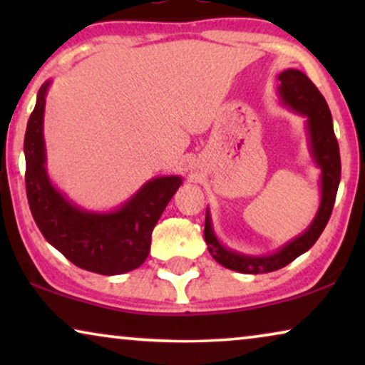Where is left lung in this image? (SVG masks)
I'll list each match as a JSON object with an SVG mask.
<instances>
[{"instance_id":"8db88e82","label":"left lung","mask_w":365,"mask_h":365,"mask_svg":"<svg viewBox=\"0 0 365 365\" xmlns=\"http://www.w3.org/2000/svg\"><path fill=\"white\" fill-rule=\"evenodd\" d=\"M279 81V98L282 104L291 108L302 116L307 118L306 128L309 134V146L311 154L321 169V204L319 211L311 222V226L301 236L292 239L286 246H282L277 252L269 256H244L231 249L224 247L217 241L212 231L211 217L206 211V224H204V239L211 256L221 266L242 274H262L277 271L294 259L309 251L321 236L324 227L327 226L331 217L339 182H341V154L339 144L334 134L332 116L329 111L326 99L311 79L299 69H286L277 76Z\"/></svg>"}]
</instances>
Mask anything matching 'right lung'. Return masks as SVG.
I'll return each mask as SVG.
<instances>
[{
	"label": "right lung",
	"mask_w": 365,
	"mask_h": 365,
	"mask_svg": "<svg viewBox=\"0 0 365 365\" xmlns=\"http://www.w3.org/2000/svg\"><path fill=\"white\" fill-rule=\"evenodd\" d=\"M49 84L39 88L24 134V181L34 222L44 239L74 266L103 276L133 271L146 261L153 229L182 179L154 178L111 212H89L74 206L53 186L44 166L43 116Z\"/></svg>",
	"instance_id": "right-lung-1"
}]
</instances>
